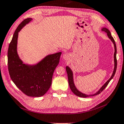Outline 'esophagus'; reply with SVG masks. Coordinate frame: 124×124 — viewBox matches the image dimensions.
I'll use <instances>...</instances> for the list:
<instances>
[{
    "instance_id": "obj_1",
    "label": "esophagus",
    "mask_w": 124,
    "mask_h": 124,
    "mask_svg": "<svg viewBox=\"0 0 124 124\" xmlns=\"http://www.w3.org/2000/svg\"><path fill=\"white\" fill-rule=\"evenodd\" d=\"M69 57H70V55H69L68 54H64L62 55V58H63L64 60H68Z\"/></svg>"
}]
</instances>
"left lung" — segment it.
Segmentation results:
<instances>
[{
	"label": "left lung",
	"mask_w": 124,
	"mask_h": 124,
	"mask_svg": "<svg viewBox=\"0 0 124 124\" xmlns=\"http://www.w3.org/2000/svg\"><path fill=\"white\" fill-rule=\"evenodd\" d=\"M102 31L105 32L107 33V35L108 36V38L111 40V41L113 42V44H114V46H115V54H114V61H115V68H114V70L113 72V74H112L111 78H110L108 80V81L106 82V83L104 84V85L103 86L101 87L99 91L97 92H96V93L93 94H89V95H87V94H85L84 93H83L80 92L79 91H78L77 89V88L75 86V84H74L73 83V73H72V71L70 70V68H69L68 66L66 67V70H67V75H68V83H69V85H70V87L71 89V91H72V92L74 94H76V96H78V97H90V96H93L95 95H97V94H99L100 93L102 92L103 90L105 89L106 88V86L108 85L109 82H110V80H111L115 76L116 71V69H117V59H116V54H117V48H116V45L115 43V41L114 40V39L113 38V37L112 36L111 33H110V31H109L108 29L106 28H102Z\"/></svg>",
	"instance_id": "1"
}]
</instances>
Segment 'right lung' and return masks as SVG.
<instances>
[{
    "label": "right lung",
    "instance_id": "add662e5",
    "mask_svg": "<svg viewBox=\"0 0 124 124\" xmlns=\"http://www.w3.org/2000/svg\"><path fill=\"white\" fill-rule=\"evenodd\" d=\"M32 20L24 19L14 32L8 49V68L11 80L22 92L31 97H40L52 84L53 74L59 63L62 52L46 56L36 65L23 63L17 52L18 32Z\"/></svg>",
    "mask_w": 124,
    "mask_h": 124
}]
</instances>
